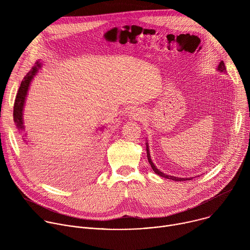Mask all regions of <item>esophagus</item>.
<instances>
[{
  "label": "esophagus",
  "instance_id": "34e87169",
  "mask_svg": "<svg viewBox=\"0 0 250 250\" xmlns=\"http://www.w3.org/2000/svg\"><path fill=\"white\" fill-rule=\"evenodd\" d=\"M129 118L132 119V120H135V121H140L144 119V113H142L139 109H133L130 111L129 113Z\"/></svg>",
  "mask_w": 250,
  "mask_h": 250
}]
</instances>
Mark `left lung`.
Wrapping results in <instances>:
<instances>
[{
    "instance_id": "1",
    "label": "left lung",
    "mask_w": 250,
    "mask_h": 250,
    "mask_svg": "<svg viewBox=\"0 0 250 250\" xmlns=\"http://www.w3.org/2000/svg\"><path fill=\"white\" fill-rule=\"evenodd\" d=\"M218 71H219V72H222V73H225L226 71H227V69H226V65H225L224 61H221V62H220V64H219V66H218ZM146 152H147V159H148V162H149V164L151 165L152 170H153L157 175H159V176H161V177H164V178H166V179L174 180V181H187V180L189 181V180H192L193 178H196V177L181 178V177H175V176H171V175L164 174L163 172H161L160 170H158V169L156 168V166L154 165V163L152 162L151 157H150V153H149V147H148V144H147V142H146Z\"/></svg>"
}]
</instances>
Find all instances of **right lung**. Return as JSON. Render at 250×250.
Listing matches in <instances>:
<instances>
[{
	"instance_id": "1",
	"label": "right lung",
	"mask_w": 250,
	"mask_h": 250,
	"mask_svg": "<svg viewBox=\"0 0 250 250\" xmlns=\"http://www.w3.org/2000/svg\"><path fill=\"white\" fill-rule=\"evenodd\" d=\"M42 67V63L37 62L35 65L32 67V69L29 71V72L24 76L23 80L21 83V86L19 88L17 97H16V101H15V104H14V122L18 127V129L20 131H22L24 129V125H23V120H22V113H23V106H24V103H25V99H26V95H27V91L30 85V82L32 81L33 77L37 75L39 69ZM25 134L22 135V140L27 145V141L24 138ZM29 156L31 157L33 162H41V156H39L37 154V152L34 151H29Z\"/></svg>"
}]
</instances>
